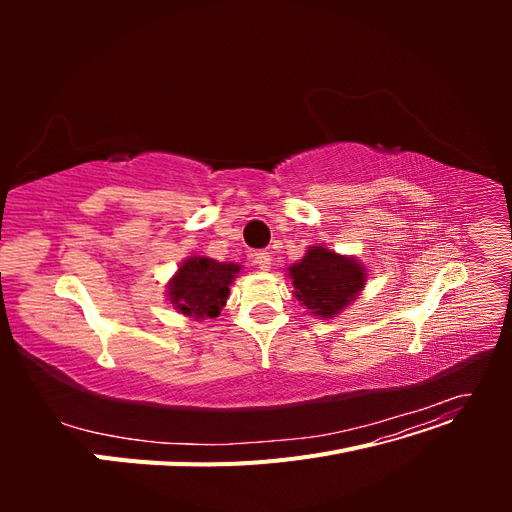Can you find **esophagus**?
Segmentation results:
<instances>
[{
	"instance_id": "34e87169",
	"label": "esophagus",
	"mask_w": 512,
	"mask_h": 512,
	"mask_svg": "<svg viewBox=\"0 0 512 512\" xmlns=\"http://www.w3.org/2000/svg\"><path fill=\"white\" fill-rule=\"evenodd\" d=\"M254 262H256V267H258L260 271H269V269H271V254L265 252V250H258V252L254 254Z\"/></svg>"
}]
</instances>
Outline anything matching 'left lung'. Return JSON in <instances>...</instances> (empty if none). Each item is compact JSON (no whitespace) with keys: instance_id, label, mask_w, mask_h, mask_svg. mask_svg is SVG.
I'll return each mask as SVG.
<instances>
[{"instance_id":"obj_1","label":"left lung","mask_w":512,"mask_h":512,"mask_svg":"<svg viewBox=\"0 0 512 512\" xmlns=\"http://www.w3.org/2000/svg\"><path fill=\"white\" fill-rule=\"evenodd\" d=\"M297 297L309 312L331 318L354 301L365 286V269L354 258L329 252L327 247H312L301 262L288 269Z\"/></svg>"}]
</instances>
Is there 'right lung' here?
Returning a JSON list of instances; mask_svg holds the SVG:
<instances>
[{
	"instance_id": "add662e5",
	"label": "right lung",
	"mask_w": 512,
	"mask_h": 512,
	"mask_svg": "<svg viewBox=\"0 0 512 512\" xmlns=\"http://www.w3.org/2000/svg\"><path fill=\"white\" fill-rule=\"evenodd\" d=\"M239 269L235 262H218L205 256L188 258L170 280V303L185 316L215 318L228 299V286Z\"/></svg>"
}]
</instances>
